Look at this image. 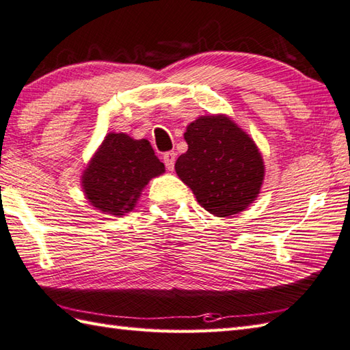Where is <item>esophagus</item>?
Instances as JSON below:
<instances>
[{
    "label": "esophagus",
    "mask_w": 350,
    "mask_h": 350,
    "mask_svg": "<svg viewBox=\"0 0 350 350\" xmlns=\"http://www.w3.org/2000/svg\"><path fill=\"white\" fill-rule=\"evenodd\" d=\"M163 163H165V167L168 170H173L174 168V162H176V153L171 150V152H165L162 156Z\"/></svg>",
    "instance_id": "1"
}]
</instances>
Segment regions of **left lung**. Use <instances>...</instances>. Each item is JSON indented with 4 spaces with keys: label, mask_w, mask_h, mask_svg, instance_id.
<instances>
[{
    "label": "left lung",
    "mask_w": 350,
    "mask_h": 350,
    "mask_svg": "<svg viewBox=\"0 0 350 350\" xmlns=\"http://www.w3.org/2000/svg\"><path fill=\"white\" fill-rule=\"evenodd\" d=\"M188 150L176 161V173L197 202L217 217L247 209L262 187V154L247 133L226 116H206L185 132Z\"/></svg>",
    "instance_id": "obj_1"
}]
</instances>
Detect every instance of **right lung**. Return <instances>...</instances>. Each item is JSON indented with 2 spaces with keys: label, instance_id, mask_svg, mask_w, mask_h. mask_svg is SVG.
<instances>
[{
  "label": "right lung",
  "instance_id": "right-lung-1",
  "mask_svg": "<svg viewBox=\"0 0 350 350\" xmlns=\"http://www.w3.org/2000/svg\"><path fill=\"white\" fill-rule=\"evenodd\" d=\"M165 168L147 139L108 133L83 176L85 196L111 215L131 212L147 182Z\"/></svg>",
  "mask_w": 350,
  "mask_h": 350
}]
</instances>
